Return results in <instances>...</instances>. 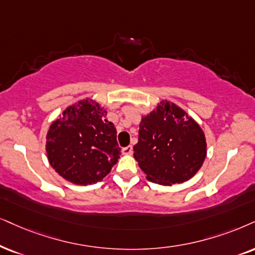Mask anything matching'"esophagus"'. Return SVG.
Returning <instances> with one entry per match:
<instances>
[{"mask_svg": "<svg viewBox=\"0 0 255 255\" xmlns=\"http://www.w3.org/2000/svg\"><path fill=\"white\" fill-rule=\"evenodd\" d=\"M122 154H124V155H131V154H133V147L127 146L122 148Z\"/></svg>", "mask_w": 255, "mask_h": 255, "instance_id": "obj_1", "label": "esophagus"}]
</instances>
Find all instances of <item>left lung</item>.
<instances>
[{
    "instance_id": "obj_1",
    "label": "left lung",
    "mask_w": 255,
    "mask_h": 255,
    "mask_svg": "<svg viewBox=\"0 0 255 255\" xmlns=\"http://www.w3.org/2000/svg\"><path fill=\"white\" fill-rule=\"evenodd\" d=\"M206 155L204 130L178 105L162 100L142 115L134 157L149 181L162 186L188 181L201 168Z\"/></svg>"
}]
</instances>
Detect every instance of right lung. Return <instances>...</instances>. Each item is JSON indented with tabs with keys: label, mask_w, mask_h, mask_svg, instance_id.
Wrapping results in <instances>:
<instances>
[{
	"label": "right lung",
	"mask_w": 255,
	"mask_h": 255,
	"mask_svg": "<svg viewBox=\"0 0 255 255\" xmlns=\"http://www.w3.org/2000/svg\"><path fill=\"white\" fill-rule=\"evenodd\" d=\"M107 111L87 98L70 105L50 125L46 136L48 161L74 185L101 181L120 157L117 129Z\"/></svg>",
	"instance_id": "1"
}]
</instances>
